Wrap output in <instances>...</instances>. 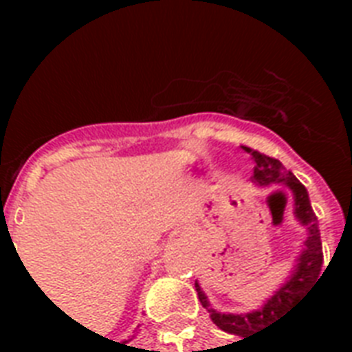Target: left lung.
<instances>
[{
  "instance_id": "obj_1",
  "label": "left lung",
  "mask_w": 352,
  "mask_h": 352,
  "mask_svg": "<svg viewBox=\"0 0 352 352\" xmlns=\"http://www.w3.org/2000/svg\"><path fill=\"white\" fill-rule=\"evenodd\" d=\"M246 153H250L254 157V175L252 181L267 186V184H278V182H285L290 188V192L294 195V206L296 215L301 221V225H305L309 228V237L305 241V250L298 259V268L292 274L290 281L283 285L270 300L265 303L263 309L250 314H219L210 309V316L212 322L219 329H223L225 333L235 334L245 340L252 334L259 333V329L263 325H267L268 322H274L281 312L289 311V307H292L296 301L300 300L303 292L307 289H311L314 281H318L320 270H322L323 263V252H322V239H320V230H318V219L316 214L312 212L311 201H309V193H307L305 186L301 184L294 177L292 171L285 170V166L274 157L257 151V149L245 148ZM195 290L203 307L208 309V300L203 294V290L195 281ZM241 342V340H239Z\"/></svg>"
}]
</instances>
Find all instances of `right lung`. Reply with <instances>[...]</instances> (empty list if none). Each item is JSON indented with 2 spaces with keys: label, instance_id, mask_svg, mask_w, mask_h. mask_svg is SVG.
Instances as JSON below:
<instances>
[{
  "label": "right lung",
  "instance_id": "1",
  "mask_svg": "<svg viewBox=\"0 0 352 352\" xmlns=\"http://www.w3.org/2000/svg\"><path fill=\"white\" fill-rule=\"evenodd\" d=\"M96 334H98V333H96ZM124 345H126V344H124ZM127 347H129V345H127Z\"/></svg>",
  "mask_w": 352,
  "mask_h": 352
}]
</instances>
